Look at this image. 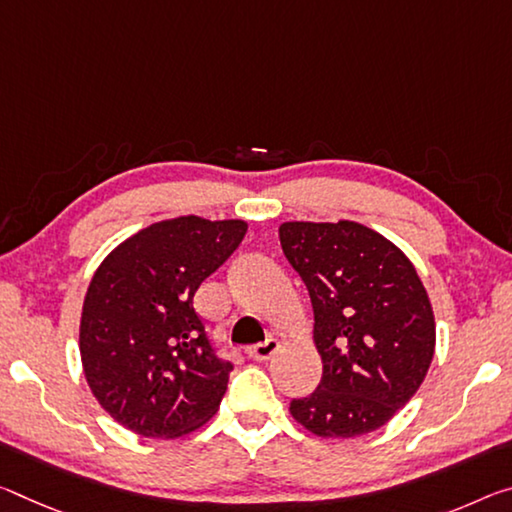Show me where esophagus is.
Returning a JSON list of instances; mask_svg holds the SVG:
<instances>
[{"mask_svg":"<svg viewBox=\"0 0 512 512\" xmlns=\"http://www.w3.org/2000/svg\"><path fill=\"white\" fill-rule=\"evenodd\" d=\"M278 348H280L278 339L269 337V339H266V342H262V344L250 346V348H248V358H253L255 362H266V360H271L275 353H278Z\"/></svg>","mask_w":512,"mask_h":512,"instance_id":"esophagus-1","label":"esophagus"}]
</instances>
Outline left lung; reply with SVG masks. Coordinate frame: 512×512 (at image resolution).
<instances>
[{
	"label": "left lung",
	"instance_id": "8db88e82",
	"mask_svg": "<svg viewBox=\"0 0 512 512\" xmlns=\"http://www.w3.org/2000/svg\"><path fill=\"white\" fill-rule=\"evenodd\" d=\"M282 253L305 282L319 387L289 405L307 431L355 437L385 426L424 383L435 351L431 300L392 241L360 223H282Z\"/></svg>",
	"mask_w": 512,
	"mask_h": 512
}]
</instances>
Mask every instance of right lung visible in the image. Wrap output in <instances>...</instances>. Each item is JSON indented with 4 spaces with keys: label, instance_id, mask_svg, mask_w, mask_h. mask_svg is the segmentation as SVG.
Wrapping results in <instances>:
<instances>
[{
    "label": "right lung",
    "instance_id": "add662e5",
    "mask_svg": "<svg viewBox=\"0 0 512 512\" xmlns=\"http://www.w3.org/2000/svg\"><path fill=\"white\" fill-rule=\"evenodd\" d=\"M246 230L243 221L198 216L161 221L95 271L81 312V364L95 399L129 431L180 437L221 405L232 362L209 342L193 296Z\"/></svg>",
    "mask_w": 512,
    "mask_h": 512
}]
</instances>
